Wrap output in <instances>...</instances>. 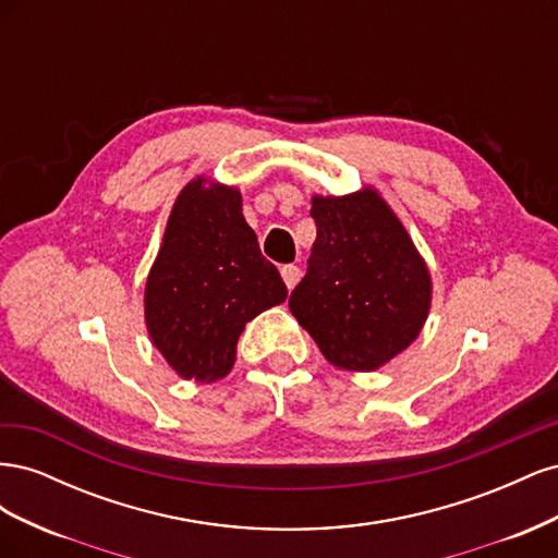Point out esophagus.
Instances as JSON below:
<instances>
[{
    "label": "esophagus",
    "mask_w": 558,
    "mask_h": 558,
    "mask_svg": "<svg viewBox=\"0 0 558 558\" xmlns=\"http://www.w3.org/2000/svg\"><path fill=\"white\" fill-rule=\"evenodd\" d=\"M300 267L298 265H283L281 267V277H283V281H286V286H289V291L291 289H295V283L300 281Z\"/></svg>",
    "instance_id": "obj_1"
}]
</instances>
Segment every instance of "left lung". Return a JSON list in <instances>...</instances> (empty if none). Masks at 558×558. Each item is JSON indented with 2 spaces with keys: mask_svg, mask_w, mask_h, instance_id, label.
<instances>
[{
  "mask_svg": "<svg viewBox=\"0 0 558 558\" xmlns=\"http://www.w3.org/2000/svg\"><path fill=\"white\" fill-rule=\"evenodd\" d=\"M316 242L289 307L326 361L373 373L408 349L430 310V272L375 189L312 197Z\"/></svg>",
  "mask_w": 558,
  "mask_h": 558,
  "instance_id": "left-lung-1",
  "label": "left lung"
}]
</instances>
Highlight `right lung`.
<instances>
[{
    "mask_svg": "<svg viewBox=\"0 0 558 558\" xmlns=\"http://www.w3.org/2000/svg\"><path fill=\"white\" fill-rule=\"evenodd\" d=\"M207 181L179 193L144 293L150 342L179 377L202 384L230 373L244 326L289 295L244 221L240 191Z\"/></svg>",
    "mask_w": 558,
    "mask_h": 558,
    "instance_id": "1",
    "label": "right lung"
}]
</instances>
